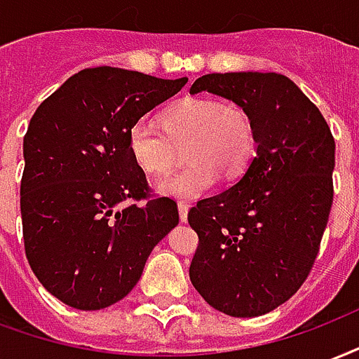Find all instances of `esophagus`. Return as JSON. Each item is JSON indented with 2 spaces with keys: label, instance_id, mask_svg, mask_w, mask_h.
I'll list each match as a JSON object with an SVG mask.
<instances>
[{
  "label": "esophagus",
  "instance_id": "obj_1",
  "mask_svg": "<svg viewBox=\"0 0 359 359\" xmlns=\"http://www.w3.org/2000/svg\"><path fill=\"white\" fill-rule=\"evenodd\" d=\"M179 219H180V222H187V220H188V205H187V203H179Z\"/></svg>",
  "mask_w": 359,
  "mask_h": 359
}]
</instances>
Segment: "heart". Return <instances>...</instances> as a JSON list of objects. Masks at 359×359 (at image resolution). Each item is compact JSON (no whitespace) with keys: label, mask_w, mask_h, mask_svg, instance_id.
<instances>
[{"label":"heart","mask_w":359,"mask_h":359,"mask_svg":"<svg viewBox=\"0 0 359 359\" xmlns=\"http://www.w3.org/2000/svg\"><path fill=\"white\" fill-rule=\"evenodd\" d=\"M159 129L152 119L135 121L127 146L135 163L148 175H165L187 146L190 165L158 182V192L177 200H196L213 190L219 172L238 177L255 152L251 118L240 106L215 98H188L161 114Z\"/></svg>","instance_id":"obj_1"}]
</instances>
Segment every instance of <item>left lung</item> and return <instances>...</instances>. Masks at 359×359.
Here are the masks:
<instances>
[{
  "label": "left lung",
  "instance_id": "left-lung-1",
  "mask_svg": "<svg viewBox=\"0 0 359 359\" xmlns=\"http://www.w3.org/2000/svg\"><path fill=\"white\" fill-rule=\"evenodd\" d=\"M228 98L251 118L255 158L233 187L198 201L190 281L215 310L255 318L306 280L333 203L335 140L318 106L276 72L207 74L190 95Z\"/></svg>",
  "mask_w": 359,
  "mask_h": 359
}]
</instances>
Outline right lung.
<instances>
[{
    "instance_id": "1",
    "label": "right lung",
    "mask_w": 359,
    "mask_h": 359,
    "mask_svg": "<svg viewBox=\"0 0 359 359\" xmlns=\"http://www.w3.org/2000/svg\"><path fill=\"white\" fill-rule=\"evenodd\" d=\"M187 81L87 68L32 116L22 144L24 249L41 285L68 306L100 310L121 301L154 247L179 224L169 198L119 205L148 198L129 129Z\"/></svg>"
}]
</instances>
